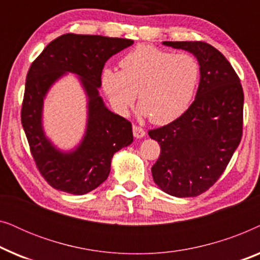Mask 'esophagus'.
Wrapping results in <instances>:
<instances>
[{"mask_svg":"<svg viewBox=\"0 0 260 260\" xmlns=\"http://www.w3.org/2000/svg\"><path fill=\"white\" fill-rule=\"evenodd\" d=\"M133 131H134V136L136 138H143L145 136V131L142 129V127L134 125L133 126Z\"/></svg>","mask_w":260,"mask_h":260,"instance_id":"1","label":"esophagus"}]
</instances>
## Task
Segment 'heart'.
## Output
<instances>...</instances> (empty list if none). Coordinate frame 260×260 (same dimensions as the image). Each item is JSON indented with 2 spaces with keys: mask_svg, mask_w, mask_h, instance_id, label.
Here are the masks:
<instances>
[{
  "mask_svg": "<svg viewBox=\"0 0 260 260\" xmlns=\"http://www.w3.org/2000/svg\"><path fill=\"white\" fill-rule=\"evenodd\" d=\"M120 72L103 70L102 88L115 111L125 115L136 99L152 123L168 124L182 115L197 90L200 67L193 55L140 46L119 62Z\"/></svg>",
  "mask_w": 260,
  "mask_h": 260,
  "instance_id": "heart-1",
  "label": "heart"
}]
</instances>
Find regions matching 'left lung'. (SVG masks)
<instances>
[{"label":"left lung","instance_id":"1","mask_svg":"<svg viewBox=\"0 0 260 260\" xmlns=\"http://www.w3.org/2000/svg\"><path fill=\"white\" fill-rule=\"evenodd\" d=\"M162 44L197 58L200 83L182 116L148 133L161 147L152 179L172 197H198L218 181L240 143L243 87L229 60L213 46L201 41Z\"/></svg>","mask_w":260,"mask_h":260}]
</instances>
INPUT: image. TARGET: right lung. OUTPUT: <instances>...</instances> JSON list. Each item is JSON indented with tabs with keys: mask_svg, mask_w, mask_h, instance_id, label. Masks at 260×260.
<instances>
[{
	"mask_svg": "<svg viewBox=\"0 0 260 260\" xmlns=\"http://www.w3.org/2000/svg\"><path fill=\"white\" fill-rule=\"evenodd\" d=\"M134 44L102 35L65 34L46 46L26 78L21 122L41 175L55 189L73 195L90 193L108 179L115 152L134 141L129 120L106 108L99 94L105 62ZM67 73L78 76L88 98L87 129L72 151H61L45 136L44 98Z\"/></svg>",
	"mask_w": 260,
	"mask_h": 260,
	"instance_id": "obj_1",
	"label": "right lung"
}]
</instances>
